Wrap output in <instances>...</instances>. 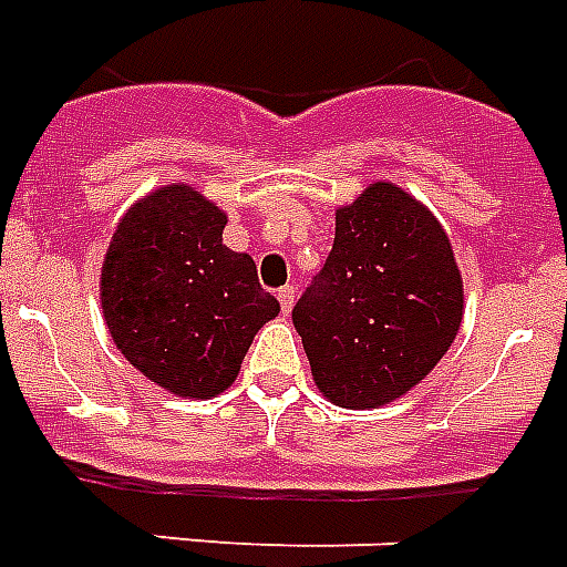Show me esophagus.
<instances>
[{
    "label": "esophagus",
    "instance_id": "34e87169",
    "mask_svg": "<svg viewBox=\"0 0 567 567\" xmlns=\"http://www.w3.org/2000/svg\"><path fill=\"white\" fill-rule=\"evenodd\" d=\"M276 297H279V302H282V311L288 315V311L293 309V300H297V288H293V285H285V288H279V293H276Z\"/></svg>",
    "mask_w": 567,
    "mask_h": 567
}]
</instances>
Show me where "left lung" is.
Masks as SVG:
<instances>
[{"label":"left lung","instance_id":"1","mask_svg":"<svg viewBox=\"0 0 567 567\" xmlns=\"http://www.w3.org/2000/svg\"><path fill=\"white\" fill-rule=\"evenodd\" d=\"M462 300L441 223L405 190L377 182L338 208L332 252L291 318L323 396L377 409L441 362L462 323Z\"/></svg>","mask_w":567,"mask_h":567}]
</instances>
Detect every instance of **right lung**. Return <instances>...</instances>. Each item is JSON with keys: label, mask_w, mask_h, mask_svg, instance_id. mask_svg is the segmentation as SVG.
<instances>
[{"label": "right lung", "mask_w": 567, "mask_h": 567, "mask_svg": "<svg viewBox=\"0 0 567 567\" xmlns=\"http://www.w3.org/2000/svg\"><path fill=\"white\" fill-rule=\"evenodd\" d=\"M226 214L188 185L128 208L102 265V311L137 371L179 396H214L279 315L256 261L223 244Z\"/></svg>", "instance_id": "1"}]
</instances>
